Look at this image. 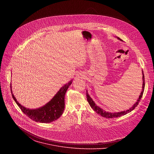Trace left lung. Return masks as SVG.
Here are the masks:
<instances>
[{"mask_svg": "<svg viewBox=\"0 0 154 154\" xmlns=\"http://www.w3.org/2000/svg\"><path fill=\"white\" fill-rule=\"evenodd\" d=\"M118 39L120 40L119 38H118ZM142 78H143V85H142V91L140 93V95L139 97L138 100H137V101L136 102V103L132 106L131 109H129V110H126V111H121V112H114V113H111L109 112H106L104 110H102L101 109H100V107H98V106H97L95 104V103L93 101V100H92V98L89 97V95H88L87 91V100L89 103V104L90 105V106L91 107V108L94 110L95 111H96V112H97L98 114H99L100 115H101L102 117H106V118H108V119H112V118H115V117H120L122 116H124L130 112H131L132 110H134L135 109V107L138 105L140 100H141V98L142 97L143 94V91H144V89H145V77H144V74H143V72L142 71Z\"/></svg>", "mask_w": 154, "mask_h": 154, "instance_id": "8db88e82", "label": "left lung"}]
</instances>
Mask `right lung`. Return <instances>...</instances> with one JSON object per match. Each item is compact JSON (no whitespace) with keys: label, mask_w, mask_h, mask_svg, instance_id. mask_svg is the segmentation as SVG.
<instances>
[{"label":"right lung","mask_w":154,"mask_h":154,"mask_svg":"<svg viewBox=\"0 0 154 154\" xmlns=\"http://www.w3.org/2000/svg\"><path fill=\"white\" fill-rule=\"evenodd\" d=\"M72 81H70L60 88L58 92L47 104L35 110L26 109L19 104L12 94L11 84V89L14 100L26 116L35 122L47 123L56 120L63 114L65 109V95L67 89L72 84Z\"/></svg>","instance_id":"right-lung-1"}]
</instances>
